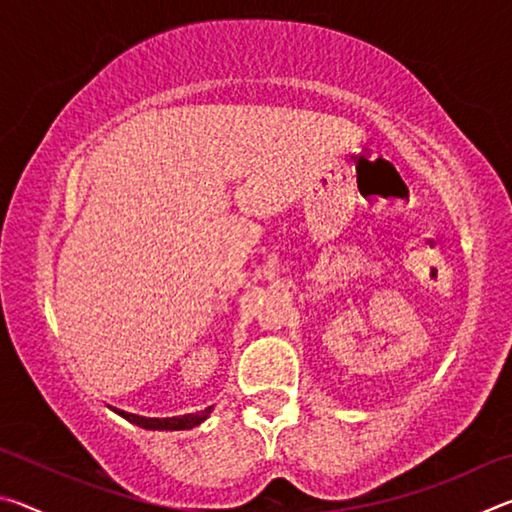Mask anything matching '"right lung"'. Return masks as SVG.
<instances>
[{
    "instance_id": "right-lung-1",
    "label": "right lung",
    "mask_w": 512,
    "mask_h": 512,
    "mask_svg": "<svg viewBox=\"0 0 512 512\" xmlns=\"http://www.w3.org/2000/svg\"><path fill=\"white\" fill-rule=\"evenodd\" d=\"M212 406H207L205 411H198V413H187V415H180V418H142V415H133V413H126L121 411L119 415L121 418H126L128 422L137 424V427L142 429H153V431H183V429H194L201 424L207 415H210Z\"/></svg>"
}]
</instances>
